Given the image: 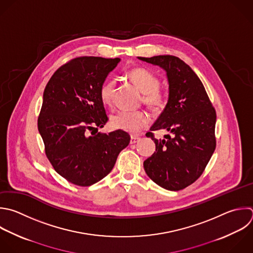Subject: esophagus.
Returning <instances> with one entry per match:
<instances>
[{"label":"esophagus","instance_id":"34e87169","mask_svg":"<svg viewBox=\"0 0 253 253\" xmlns=\"http://www.w3.org/2000/svg\"><path fill=\"white\" fill-rule=\"evenodd\" d=\"M140 140V137L137 136V135H130V143L133 144V143H136L137 141Z\"/></svg>","mask_w":253,"mask_h":253}]
</instances>
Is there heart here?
I'll use <instances>...</instances> for the list:
<instances>
[{"label": "heart", "mask_w": 253, "mask_h": 253, "mask_svg": "<svg viewBox=\"0 0 253 253\" xmlns=\"http://www.w3.org/2000/svg\"><path fill=\"white\" fill-rule=\"evenodd\" d=\"M128 77L137 89L144 94L143 101L154 108H160L165 104V96L160 91L159 79L152 72L144 68H135L128 72ZM115 80L106 81L100 89V97L104 104L110 105L115 93ZM150 122L149 115L144 111H119L111 118V126L115 129L127 132H138Z\"/></svg>", "instance_id": "heart-1"}]
</instances>
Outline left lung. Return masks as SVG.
Instances as JSON below:
<instances>
[{
    "instance_id": "left-lung-1",
    "label": "left lung",
    "mask_w": 253,
    "mask_h": 253,
    "mask_svg": "<svg viewBox=\"0 0 253 253\" xmlns=\"http://www.w3.org/2000/svg\"><path fill=\"white\" fill-rule=\"evenodd\" d=\"M137 58L164 69L169 84L166 107L146 133L156 151L143 167L157 185L179 191L202 175L215 149V111L203 83L183 60L173 55ZM159 129L170 134L157 140L152 131Z\"/></svg>"
}]
</instances>
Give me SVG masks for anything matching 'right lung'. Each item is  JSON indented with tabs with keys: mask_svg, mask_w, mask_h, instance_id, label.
Listing matches in <instances>:
<instances>
[{
	"mask_svg": "<svg viewBox=\"0 0 253 253\" xmlns=\"http://www.w3.org/2000/svg\"><path fill=\"white\" fill-rule=\"evenodd\" d=\"M120 61L77 57L58 68L44 89L39 131L54 170L72 184L87 187L102 180L129 143L124 130L98 132L108 122L100 89Z\"/></svg>",
	"mask_w": 253,
	"mask_h": 253,
	"instance_id": "obj_1",
	"label": "right lung"
}]
</instances>
